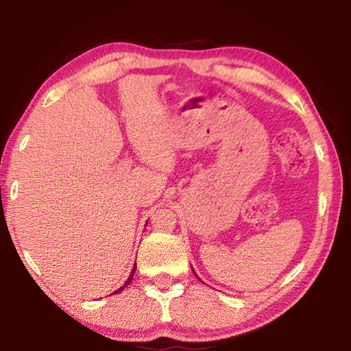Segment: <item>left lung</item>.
<instances>
[{
  "label": "left lung",
  "instance_id": "8db88e82",
  "mask_svg": "<svg viewBox=\"0 0 351 351\" xmlns=\"http://www.w3.org/2000/svg\"><path fill=\"white\" fill-rule=\"evenodd\" d=\"M193 274H195V272H193ZM195 276H197V274H195Z\"/></svg>",
  "mask_w": 351,
  "mask_h": 351
}]
</instances>
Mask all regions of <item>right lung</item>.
<instances>
[{"mask_svg":"<svg viewBox=\"0 0 351 351\" xmlns=\"http://www.w3.org/2000/svg\"><path fill=\"white\" fill-rule=\"evenodd\" d=\"M134 271H136V265L133 266V271H132V274H130V277H128V280L125 282V285H123V287H121V288H119L117 291H114V294H117V293H121V291H122L123 288H125V287H127V285H130V283H132V280H133V276H134Z\"/></svg>","mask_w":351,"mask_h":351,"instance_id":"right-lung-1","label":"right lung"}]
</instances>
